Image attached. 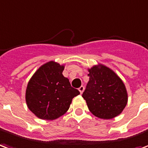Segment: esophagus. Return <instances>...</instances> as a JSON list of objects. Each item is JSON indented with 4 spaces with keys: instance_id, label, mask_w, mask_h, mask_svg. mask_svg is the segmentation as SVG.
<instances>
[{
    "instance_id": "obj_1",
    "label": "esophagus",
    "mask_w": 148,
    "mask_h": 148,
    "mask_svg": "<svg viewBox=\"0 0 148 148\" xmlns=\"http://www.w3.org/2000/svg\"><path fill=\"white\" fill-rule=\"evenodd\" d=\"M79 90L80 94H82L83 93V91L84 90V86H81V87L79 88Z\"/></svg>"
}]
</instances>
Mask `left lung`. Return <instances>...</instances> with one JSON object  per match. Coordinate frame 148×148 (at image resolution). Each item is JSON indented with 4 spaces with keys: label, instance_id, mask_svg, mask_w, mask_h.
<instances>
[{
    "label": "left lung",
    "instance_id": "left-lung-1",
    "mask_svg": "<svg viewBox=\"0 0 148 148\" xmlns=\"http://www.w3.org/2000/svg\"><path fill=\"white\" fill-rule=\"evenodd\" d=\"M89 82L82 97L89 110L102 119H112L125 107L128 95L125 84L115 73L104 65L89 69Z\"/></svg>",
    "mask_w": 148,
    "mask_h": 148
}]
</instances>
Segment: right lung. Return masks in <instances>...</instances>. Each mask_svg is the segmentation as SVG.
<instances>
[{
	"label": "right lung",
	"instance_id": "add662e5",
	"mask_svg": "<svg viewBox=\"0 0 148 148\" xmlns=\"http://www.w3.org/2000/svg\"><path fill=\"white\" fill-rule=\"evenodd\" d=\"M63 70L64 66L49 61L40 67L27 84V106L41 119L54 120L61 117L69 110L73 98L79 94L62 75Z\"/></svg>",
	"mask_w": 148,
	"mask_h": 148
}]
</instances>
